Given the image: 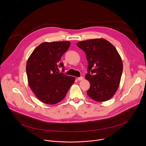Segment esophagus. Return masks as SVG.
<instances>
[{
  "label": "esophagus",
  "instance_id": "1",
  "mask_svg": "<svg viewBox=\"0 0 146 146\" xmlns=\"http://www.w3.org/2000/svg\"><path fill=\"white\" fill-rule=\"evenodd\" d=\"M83 79H84V78H83L82 77H78V78H77V80H78V81H81V80H82Z\"/></svg>",
  "mask_w": 146,
  "mask_h": 146
}]
</instances>
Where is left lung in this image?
<instances>
[{
  "label": "left lung",
  "instance_id": "8db88e82",
  "mask_svg": "<svg viewBox=\"0 0 146 146\" xmlns=\"http://www.w3.org/2000/svg\"><path fill=\"white\" fill-rule=\"evenodd\" d=\"M77 46L84 51L88 61L86 78L90 82L87 94L93 100L110 99L119 85L123 64L115 47L103 38L79 41Z\"/></svg>",
  "mask_w": 146,
  "mask_h": 146
}]
</instances>
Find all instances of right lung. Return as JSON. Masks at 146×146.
<instances>
[{
    "instance_id": "1",
    "label": "right lung",
    "mask_w": 146,
    "mask_h": 146,
    "mask_svg": "<svg viewBox=\"0 0 146 146\" xmlns=\"http://www.w3.org/2000/svg\"><path fill=\"white\" fill-rule=\"evenodd\" d=\"M70 45V41H64L43 43L28 59L26 71L29 87L44 103L54 105L61 101L75 81L74 77L59 72V68L64 67L60 58Z\"/></svg>"
}]
</instances>
